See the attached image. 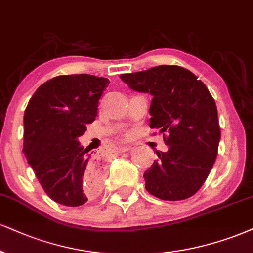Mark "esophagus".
Returning <instances> with one entry per match:
<instances>
[{"mask_svg": "<svg viewBox=\"0 0 253 253\" xmlns=\"http://www.w3.org/2000/svg\"><path fill=\"white\" fill-rule=\"evenodd\" d=\"M131 149H132V146L123 144V145H120V146H118L117 150L120 151V152H124V151H129V150H131Z\"/></svg>", "mask_w": 253, "mask_h": 253, "instance_id": "esophagus-1", "label": "esophagus"}]
</instances>
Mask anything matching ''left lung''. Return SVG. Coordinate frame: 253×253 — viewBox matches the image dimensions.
Segmentation results:
<instances>
[{
    "label": "left lung",
    "mask_w": 253,
    "mask_h": 253,
    "mask_svg": "<svg viewBox=\"0 0 253 253\" xmlns=\"http://www.w3.org/2000/svg\"><path fill=\"white\" fill-rule=\"evenodd\" d=\"M130 89L150 93L151 129L167 133L168 150L145 171V189L163 201H180L201 189L220 141L216 103L195 74L177 65L121 75Z\"/></svg>",
    "instance_id": "left-lung-1"
}]
</instances>
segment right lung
Here are the masks:
<instances>
[{
    "label": "right lung",
    "instance_id": "obj_1",
    "mask_svg": "<svg viewBox=\"0 0 253 253\" xmlns=\"http://www.w3.org/2000/svg\"><path fill=\"white\" fill-rule=\"evenodd\" d=\"M109 83L88 74L57 76L36 90L24 111L23 154L46 195L62 205L80 207L101 186V165L79 138L96 120Z\"/></svg>",
    "mask_w": 253,
    "mask_h": 253
}]
</instances>
